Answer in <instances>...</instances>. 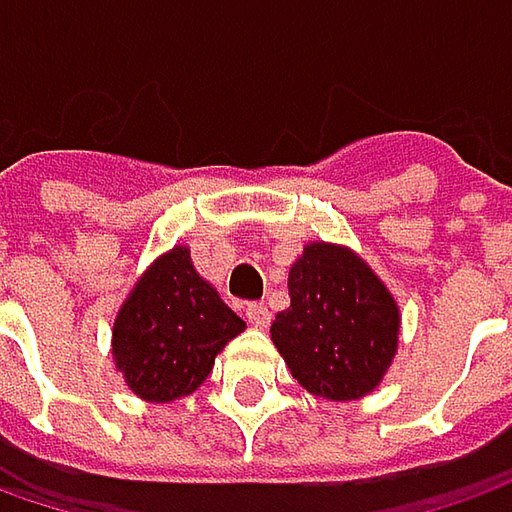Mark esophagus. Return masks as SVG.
Listing matches in <instances>:
<instances>
[{
  "instance_id": "1",
  "label": "esophagus",
  "mask_w": 512,
  "mask_h": 512,
  "mask_svg": "<svg viewBox=\"0 0 512 512\" xmlns=\"http://www.w3.org/2000/svg\"><path fill=\"white\" fill-rule=\"evenodd\" d=\"M245 319L253 327L265 330V327L270 325V310H267L265 305H259V302H250V305L245 307Z\"/></svg>"
}]
</instances>
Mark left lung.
Listing matches in <instances>:
<instances>
[{
	"instance_id": "8db88e82",
	"label": "left lung",
	"mask_w": 512,
	"mask_h": 512,
	"mask_svg": "<svg viewBox=\"0 0 512 512\" xmlns=\"http://www.w3.org/2000/svg\"><path fill=\"white\" fill-rule=\"evenodd\" d=\"M290 307L270 336L307 393L350 402L382 382L399 344V307L350 250L307 245L290 267Z\"/></svg>"
}]
</instances>
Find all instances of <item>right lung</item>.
<instances>
[{"label":"right lung","mask_w":512,"mask_h":512,"mask_svg":"<svg viewBox=\"0 0 512 512\" xmlns=\"http://www.w3.org/2000/svg\"><path fill=\"white\" fill-rule=\"evenodd\" d=\"M242 330L245 322L196 273L190 250L173 247L119 310L113 359L136 396L165 404L205 382L216 353Z\"/></svg>","instance_id":"1"}]
</instances>
